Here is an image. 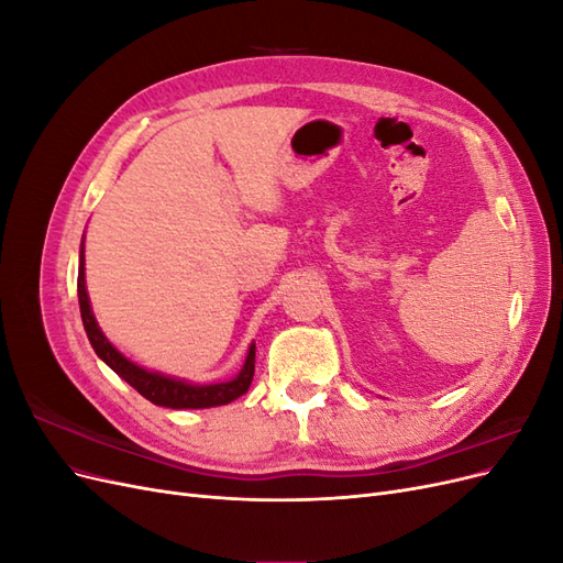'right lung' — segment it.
Instances as JSON below:
<instances>
[{"mask_svg":"<svg viewBox=\"0 0 563 563\" xmlns=\"http://www.w3.org/2000/svg\"><path fill=\"white\" fill-rule=\"evenodd\" d=\"M77 296H79V310H81V321L84 329H87L89 343L96 350V354L103 360L119 378H124L135 391L166 408H209V406H223L234 401L236 397H242L249 391L251 380H253V371H255V345L249 347L246 362L240 376L228 383H218V385H190L185 380L176 378H166L162 373H152L141 366H135L129 362L124 354H119L103 335V331L98 329L96 317L91 312L89 296H87V284H84V251L79 255V277H77Z\"/></svg>","mask_w":563,"mask_h":563,"instance_id":"right-lung-1","label":"right lung"}]
</instances>
